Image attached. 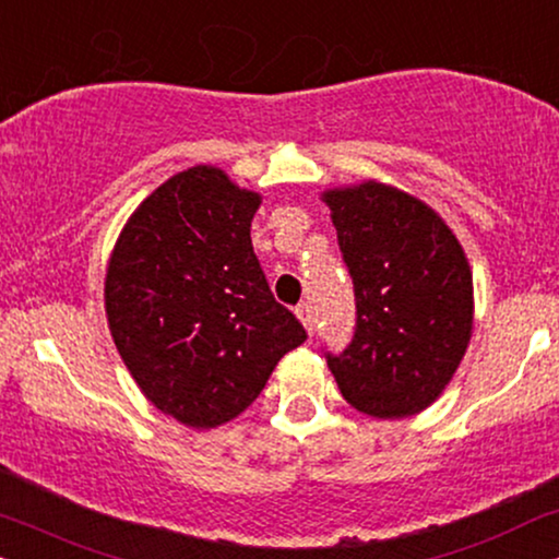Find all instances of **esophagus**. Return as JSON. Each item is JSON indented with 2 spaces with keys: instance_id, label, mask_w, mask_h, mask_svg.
<instances>
[{
  "instance_id": "1",
  "label": "esophagus",
  "mask_w": 559,
  "mask_h": 559,
  "mask_svg": "<svg viewBox=\"0 0 559 559\" xmlns=\"http://www.w3.org/2000/svg\"><path fill=\"white\" fill-rule=\"evenodd\" d=\"M296 317L301 319V324L307 326L309 334L314 332V311H311V304L309 301H301L299 307H296Z\"/></svg>"
}]
</instances>
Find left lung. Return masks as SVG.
<instances>
[{
    "mask_svg": "<svg viewBox=\"0 0 559 559\" xmlns=\"http://www.w3.org/2000/svg\"><path fill=\"white\" fill-rule=\"evenodd\" d=\"M355 288V334L326 353L342 396L378 419L444 391L473 330V275L457 237L412 193L366 181L324 191Z\"/></svg>",
    "mask_w": 559,
    "mask_h": 559,
    "instance_id": "8db88e82",
    "label": "left lung"
}]
</instances>
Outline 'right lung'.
<instances>
[{"mask_svg": "<svg viewBox=\"0 0 559 559\" xmlns=\"http://www.w3.org/2000/svg\"><path fill=\"white\" fill-rule=\"evenodd\" d=\"M258 206V193L225 170L193 166L138 206L111 250V337L147 401L186 427L242 414L281 357L307 340L252 250Z\"/></svg>", "mask_w": 559, "mask_h": 559, "instance_id": "1", "label": "right lung"}]
</instances>
